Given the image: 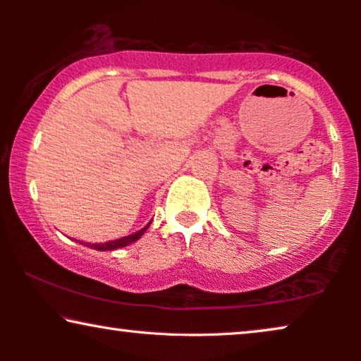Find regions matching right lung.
<instances>
[{
	"mask_svg": "<svg viewBox=\"0 0 361 361\" xmlns=\"http://www.w3.org/2000/svg\"><path fill=\"white\" fill-rule=\"evenodd\" d=\"M149 225H151V221L145 226V228L137 230V231H135V233H131L128 236H123V238L106 241V243H87L85 246H88V248H92V250H97V251H111V250H118V248H125V246L135 243V241L140 240L141 236L145 235V231L147 230V226Z\"/></svg>",
	"mask_w": 361,
	"mask_h": 361,
	"instance_id": "obj_1",
	"label": "right lung"
}]
</instances>
